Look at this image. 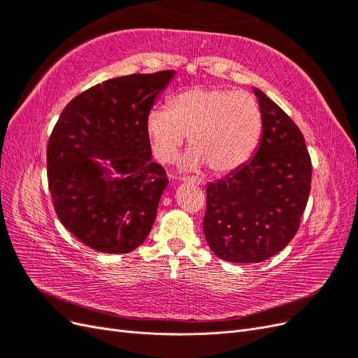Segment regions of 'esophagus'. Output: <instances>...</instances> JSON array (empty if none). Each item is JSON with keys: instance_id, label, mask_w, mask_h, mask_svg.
Masks as SVG:
<instances>
[{"instance_id": "obj_1", "label": "esophagus", "mask_w": 358, "mask_h": 358, "mask_svg": "<svg viewBox=\"0 0 358 358\" xmlns=\"http://www.w3.org/2000/svg\"><path fill=\"white\" fill-rule=\"evenodd\" d=\"M182 182H188V183H196V185H204V180L201 178H182Z\"/></svg>"}]
</instances>
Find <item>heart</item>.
Segmentation results:
<instances>
[{"label":"heart","instance_id":"heart-1","mask_svg":"<svg viewBox=\"0 0 358 358\" xmlns=\"http://www.w3.org/2000/svg\"><path fill=\"white\" fill-rule=\"evenodd\" d=\"M263 119L252 95L224 88L194 86L170 101V110L154 109L146 131L155 157L171 162L189 136L191 150L183 167L208 164L215 173H229L252 157L262 137Z\"/></svg>","mask_w":358,"mask_h":358}]
</instances>
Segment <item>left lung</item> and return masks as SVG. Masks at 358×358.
I'll return each instance as SVG.
<instances>
[{
  "mask_svg": "<svg viewBox=\"0 0 358 358\" xmlns=\"http://www.w3.org/2000/svg\"><path fill=\"white\" fill-rule=\"evenodd\" d=\"M263 119L257 154L206 189L203 231L216 257L262 263L291 242L310 192L312 162L294 121L257 88Z\"/></svg>",
  "mask_w": 358,
  "mask_h": 358,
  "instance_id": "obj_1",
  "label": "left lung"
}]
</instances>
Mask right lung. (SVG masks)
Wrapping results in <instances>:
<instances>
[{
	"label": "right lung",
	"instance_id": "add662e5",
	"mask_svg": "<svg viewBox=\"0 0 358 358\" xmlns=\"http://www.w3.org/2000/svg\"><path fill=\"white\" fill-rule=\"evenodd\" d=\"M173 76L136 73L95 85L66 106L49 137L53 208L94 251L128 254L152 229L169 179L152 161L146 119Z\"/></svg>",
	"mask_w": 358,
	"mask_h": 358
}]
</instances>
